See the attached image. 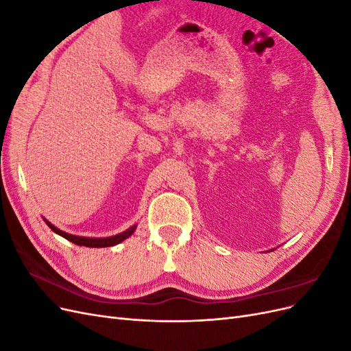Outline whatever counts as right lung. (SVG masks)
<instances>
[{
	"mask_svg": "<svg viewBox=\"0 0 351 351\" xmlns=\"http://www.w3.org/2000/svg\"><path fill=\"white\" fill-rule=\"evenodd\" d=\"M48 227L57 232V234H60L61 237L67 239L69 241L74 243V244H79V246H86V247H110V246H115V244L121 243L123 240H125L127 237H130L134 230H136V226L130 227L129 230H125L124 232H121V234H117V236H112V237H107V239H89V237H79V236H71V234H67V232L58 230L57 227H54L52 224H49L48 221H45Z\"/></svg>",
	"mask_w": 351,
	"mask_h": 351,
	"instance_id": "1",
	"label": "right lung"
}]
</instances>
